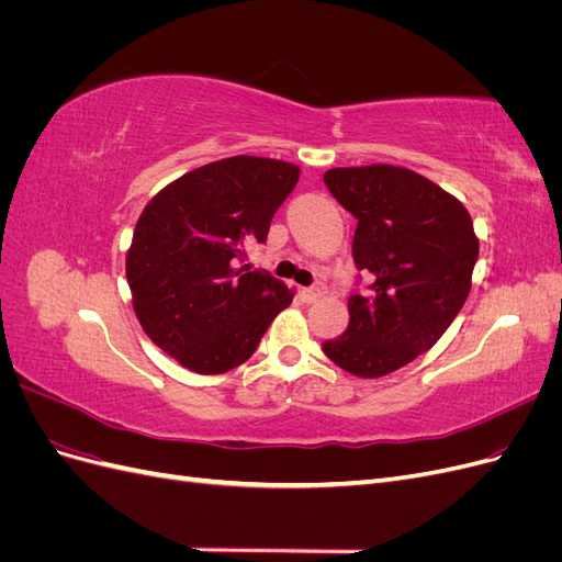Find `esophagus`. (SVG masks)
Returning a JSON list of instances; mask_svg holds the SVG:
<instances>
[{
  "label": "esophagus",
  "mask_w": 562,
  "mask_h": 562,
  "mask_svg": "<svg viewBox=\"0 0 562 562\" xmlns=\"http://www.w3.org/2000/svg\"><path fill=\"white\" fill-rule=\"evenodd\" d=\"M323 295V291L318 285H310V288H302V297L307 300V302H314V300H318Z\"/></svg>",
  "instance_id": "34e87169"
}]
</instances>
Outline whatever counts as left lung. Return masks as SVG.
Segmentation results:
<instances>
[{
  "label": "left lung",
  "mask_w": 562,
  "mask_h": 562,
  "mask_svg": "<svg viewBox=\"0 0 562 562\" xmlns=\"http://www.w3.org/2000/svg\"><path fill=\"white\" fill-rule=\"evenodd\" d=\"M323 182L359 220L351 255L370 279L323 353L356 378H382L429 351L464 307L479 239L462 203L407 168H330Z\"/></svg>",
  "instance_id": "8db88e82"
}]
</instances>
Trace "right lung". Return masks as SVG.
I'll return each mask as SVG.
<instances>
[{"label":"right lung","instance_id":"right-lung-1","mask_svg":"<svg viewBox=\"0 0 562 562\" xmlns=\"http://www.w3.org/2000/svg\"><path fill=\"white\" fill-rule=\"evenodd\" d=\"M300 168L262 157L213 161L166 184L133 232L126 279L143 330L199 375L246 363L293 293L241 265L265 244Z\"/></svg>","mask_w":562,"mask_h":562}]
</instances>
